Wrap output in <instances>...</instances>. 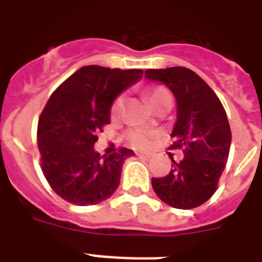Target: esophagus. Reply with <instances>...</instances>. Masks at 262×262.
Wrapping results in <instances>:
<instances>
[{"label": "esophagus", "mask_w": 262, "mask_h": 262, "mask_svg": "<svg viewBox=\"0 0 262 262\" xmlns=\"http://www.w3.org/2000/svg\"><path fill=\"white\" fill-rule=\"evenodd\" d=\"M137 155L143 156V158H145V159H149V158H151V156H152L151 154H148V152H139Z\"/></svg>", "instance_id": "1"}]
</instances>
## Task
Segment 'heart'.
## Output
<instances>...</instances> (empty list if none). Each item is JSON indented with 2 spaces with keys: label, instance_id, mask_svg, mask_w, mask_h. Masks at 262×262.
Returning a JSON list of instances; mask_svg holds the SVG:
<instances>
[{
  "label": "heart",
  "instance_id": "1",
  "mask_svg": "<svg viewBox=\"0 0 262 262\" xmlns=\"http://www.w3.org/2000/svg\"><path fill=\"white\" fill-rule=\"evenodd\" d=\"M166 94H168V92L166 90H163V88H155V90H151L149 92H148V98H149V102L154 104L158 99L162 98V96ZM122 107H123V96L121 95V96H118V98L114 100V103H113V107H111V115H113V117H118L121 110H122ZM152 136H154V133L149 130L135 129V130H132L130 133H129V140H130V143L133 144L135 147L144 148L151 143Z\"/></svg>",
  "mask_w": 262,
  "mask_h": 262
}]
</instances>
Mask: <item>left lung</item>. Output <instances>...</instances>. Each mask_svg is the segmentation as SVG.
Masks as SVG:
<instances>
[{"instance_id":"left-lung-1","label":"left lung","mask_w":262,"mask_h":262,"mask_svg":"<svg viewBox=\"0 0 262 262\" xmlns=\"http://www.w3.org/2000/svg\"><path fill=\"white\" fill-rule=\"evenodd\" d=\"M145 77L164 84L177 100L171 148H183L185 158L172 160L171 171L152 178L163 203L178 209L204 204L217 189L231 145V129L224 107L212 88L194 72L182 67L148 69Z\"/></svg>"}]
</instances>
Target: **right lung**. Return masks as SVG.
<instances>
[{
    "label": "right lung",
    "mask_w": 262,
    "mask_h": 262,
    "mask_svg": "<svg viewBox=\"0 0 262 262\" xmlns=\"http://www.w3.org/2000/svg\"><path fill=\"white\" fill-rule=\"evenodd\" d=\"M141 77V69L88 65L53 92L39 118L38 147L43 174L61 199L95 205L117 190L123 162L135 152L121 148L100 156L94 144L96 133L110 123L117 96Z\"/></svg>",
    "instance_id": "add662e5"
}]
</instances>
